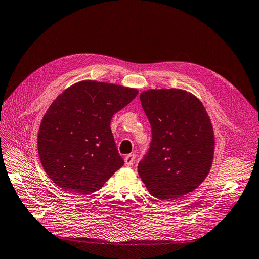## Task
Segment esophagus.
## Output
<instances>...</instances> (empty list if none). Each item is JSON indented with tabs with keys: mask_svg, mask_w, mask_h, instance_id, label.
Instances as JSON below:
<instances>
[{
	"mask_svg": "<svg viewBox=\"0 0 259 259\" xmlns=\"http://www.w3.org/2000/svg\"><path fill=\"white\" fill-rule=\"evenodd\" d=\"M135 158L136 155L135 154H129L124 157V164L125 166H132V164L135 163Z\"/></svg>",
	"mask_w": 259,
	"mask_h": 259,
	"instance_id": "34e87169",
	"label": "esophagus"
}]
</instances>
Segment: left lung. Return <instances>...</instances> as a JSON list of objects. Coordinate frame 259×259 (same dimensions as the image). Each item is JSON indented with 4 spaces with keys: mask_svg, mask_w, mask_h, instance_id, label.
Wrapping results in <instances>:
<instances>
[{
    "mask_svg": "<svg viewBox=\"0 0 259 259\" xmlns=\"http://www.w3.org/2000/svg\"><path fill=\"white\" fill-rule=\"evenodd\" d=\"M152 128L149 153L138 173L149 193L174 200L195 190L212 166L214 134L197 96L180 89L148 90L140 94Z\"/></svg>",
    "mask_w": 259,
    "mask_h": 259,
    "instance_id": "8db88e82",
    "label": "left lung"
}]
</instances>
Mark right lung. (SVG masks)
<instances>
[{"mask_svg": "<svg viewBox=\"0 0 259 259\" xmlns=\"http://www.w3.org/2000/svg\"><path fill=\"white\" fill-rule=\"evenodd\" d=\"M137 95V89L89 79L52 102L39 127L38 154L57 186L91 195L122 166L110 121Z\"/></svg>", "mask_w": 259, "mask_h": 259, "instance_id": "obj_1", "label": "right lung"}]
</instances>
